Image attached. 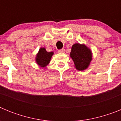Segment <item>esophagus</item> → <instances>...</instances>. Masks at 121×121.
Wrapping results in <instances>:
<instances>
[{
  "mask_svg": "<svg viewBox=\"0 0 121 121\" xmlns=\"http://www.w3.org/2000/svg\"><path fill=\"white\" fill-rule=\"evenodd\" d=\"M58 52L59 53H65V50L64 49H61V50H59Z\"/></svg>",
  "mask_w": 121,
  "mask_h": 121,
  "instance_id": "1",
  "label": "esophagus"
}]
</instances>
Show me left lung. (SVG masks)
I'll return each instance as SVG.
<instances>
[{
    "instance_id": "8db88e82",
    "label": "left lung",
    "mask_w": 121,
    "mask_h": 121,
    "mask_svg": "<svg viewBox=\"0 0 121 121\" xmlns=\"http://www.w3.org/2000/svg\"><path fill=\"white\" fill-rule=\"evenodd\" d=\"M70 56L74 67L78 71H84L88 68L92 60V51L84 43H76L71 47Z\"/></svg>"
}]
</instances>
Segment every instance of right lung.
I'll return each mask as SVG.
<instances>
[{
  "label": "right lung",
  "mask_w": 121,
  "mask_h": 121,
  "mask_svg": "<svg viewBox=\"0 0 121 121\" xmlns=\"http://www.w3.org/2000/svg\"><path fill=\"white\" fill-rule=\"evenodd\" d=\"M53 54H54L53 51L48 52L46 50L45 48H40L35 57L36 64L42 68H45L50 62V60Z\"/></svg>",
  "instance_id": "right-lung-1"
}]
</instances>
